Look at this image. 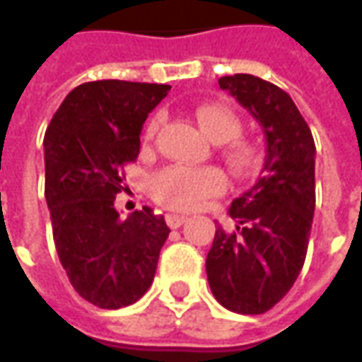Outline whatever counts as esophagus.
Wrapping results in <instances>:
<instances>
[{"label": "esophagus", "instance_id": "34e87169", "mask_svg": "<svg viewBox=\"0 0 362 362\" xmlns=\"http://www.w3.org/2000/svg\"><path fill=\"white\" fill-rule=\"evenodd\" d=\"M186 221H188V217H184V215H174V213H168V215H166V225L170 228L182 227Z\"/></svg>", "mask_w": 362, "mask_h": 362}]
</instances>
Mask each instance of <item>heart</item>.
<instances>
[{
	"label": "heart",
	"mask_w": 362,
	"mask_h": 362,
	"mask_svg": "<svg viewBox=\"0 0 362 362\" xmlns=\"http://www.w3.org/2000/svg\"><path fill=\"white\" fill-rule=\"evenodd\" d=\"M196 119L205 134L217 143H228L227 158L236 170H250L258 163V151L248 141L236 139L243 132L240 118L228 106L219 103L202 104ZM160 127V114L153 116L145 127V141H151ZM227 188L225 174L213 166H166L151 176V197L170 211H194L205 199L219 196Z\"/></svg>",
	"instance_id": "b5f03b06"
}]
</instances>
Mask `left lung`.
<instances>
[{
    "label": "left lung",
    "instance_id": "left-lung-1",
    "mask_svg": "<svg viewBox=\"0 0 362 362\" xmlns=\"http://www.w3.org/2000/svg\"><path fill=\"white\" fill-rule=\"evenodd\" d=\"M266 135V163L252 189L233 199L235 233L217 227L205 269L213 295L238 314H264L295 285L304 266L316 205V145L293 98L248 74L221 77Z\"/></svg>",
    "mask_w": 362,
    "mask_h": 362
}]
</instances>
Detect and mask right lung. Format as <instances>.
I'll use <instances>...</instances> for the list:
<instances>
[{
	"instance_id": "1",
	"label": "right lung",
	"mask_w": 362,
	"mask_h": 362,
	"mask_svg": "<svg viewBox=\"0 0 362 362\" xmlns=\"http://www.w3.org/2000/svg\"><path fill=\"white\" fill-rule=\"evenodd\" d=\"M168 90L157 83H83L44 135V196L56 252L75 291L98 308L116 310L145 295L170 233L147 205L127 219L114 207L122 170L139 155L143 124Z\"/></svg>"
}]
</instances>
